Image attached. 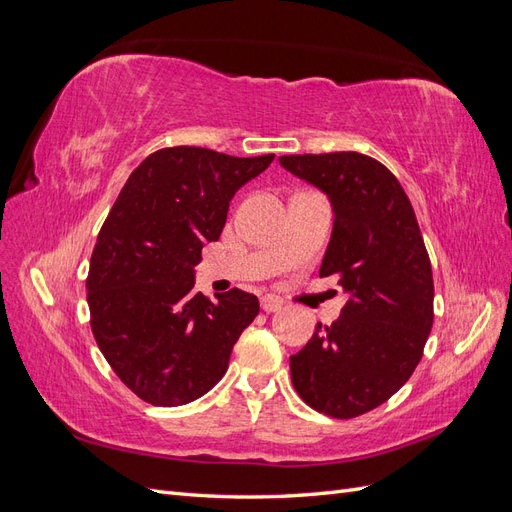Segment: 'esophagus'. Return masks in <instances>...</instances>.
I'll return each instance as SVG.
<instances>
[{
  "label": "esophagus",
  "mask_w": 512,
  "mask_h": 512,
  "mask_svg": "<svg viewBox=\"0 0 512 512\" xmlns=\"http://www.w3.org/2000/svg\"><path fill=\"white\" fill-rule=\"evenodd\" d=\"M282 305H284V303H282V299L273 297V294H267V297H262V299H260V307H262V312H267V314L280 312Z\"/></svg>",
  "instance_id": "esophagus-1"
}]
</instances>
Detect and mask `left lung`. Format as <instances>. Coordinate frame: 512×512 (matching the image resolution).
Here are the masks:
<instances>
[{
	"label": "left lung",
	"mask_w": 512,
	"mask_h": 512,
	"mask_svg": "<svg viewBox=\"0 0 512 512\" xmlns=\"http://www.w3.org/2000/svg\"><path fill=\"white\" fill-rule=\"evenodd\" d=\"M280 164L329 196L333 232L320 275L348 294L290 356L307 406L333 418L378 408L408 382L433 324V277L414 209L395 175L356 151L282 156Z\"/></svg>",
	"instance_id": "1"
}]
</instances>
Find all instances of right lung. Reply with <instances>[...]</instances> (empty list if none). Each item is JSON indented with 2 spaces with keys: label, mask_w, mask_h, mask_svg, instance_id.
Returning a JSON list of instances; mask_svg holds the SVG:
<instances>
[{
  "label": "right lung",
  "mask_w": 512,
  "mask_h": 512,
  "mask_svg": "<svg viewBox=\"0 0 512 512\" xmlns=\"http://www.w3.org/2000/svg\"><path fill=\"white\" fill-rule=\"evenodd\" d=\"M203 147L151 153L128 177L98 235L87 275L91 331L119 380L173 408L222 380L258 299L194 292L200 250L218 241L232 196L273 162Z\"/></svg>",
  "instance_id": "obj_1"
}]
</instances>
